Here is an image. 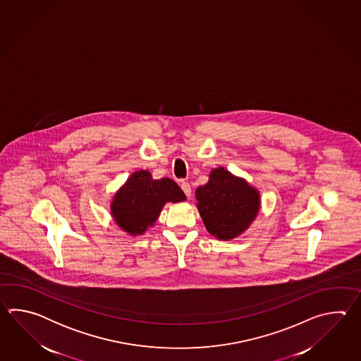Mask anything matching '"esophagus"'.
Listing matches in <instances>:
<instances>
[{"label":"esophagus","instance_id":"34e87169","mask_svg":"<svg viewBox=\"0 0 361 361\" xmlns=\"http://www.w3.org/2000/svg\"><path fill=\"white\" fill-rule=\"evenodd\" d=\"M180 187H182V190H183L184 193H185V196H187V197H191V184L188 183V182H182Z\"/></svg>","mask_w":361,"mask_h":361}]
</instances>
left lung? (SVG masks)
Segmentation results:
<instances>
[{
    "label": "left lung",
    "instance_id": "left-lung-1",
    "mask_svg": "<svg viewBox=\"0 0 361 361\" xmlns=\"http://www.w3.org/2000/svg\"><path fill=\"white\" fill-rule=\"evenodd\" d=\"M197 209L210 235L238 238L259 212V192L224 168L212 170L209 182L196 190Z\"/></svg>",
    "mask_w": 361,
    "mask_h": 361
}]
</instances>
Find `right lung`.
I'll return each mask as SVG.
<instances>
[{
	"mask_svg": "<svg viewBox=\"0 0 361 361\" xmlns=\"http://www.w3.org/2000/svg\"><path fill=\"white\" fill-rule=\"evenodd\" d=\"M184 200V192L174 180L152 179L149 171L139 170L128 178L114 196L111 214L121 230L137 236L154 226L166 202Z\"/></svg>",
	"mask_w": 361,
	"mask_h": 361,
	"instance_id": "add662e5",
	"label": "right lung"
}]
</instances>
